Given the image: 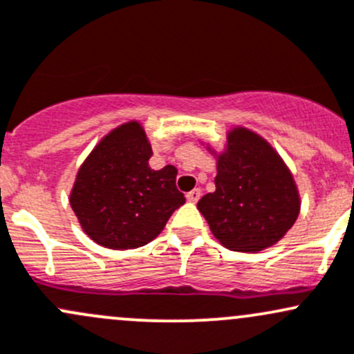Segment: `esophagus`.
<instances>
[{
	"mask_svg": "<svg viewBox=\"0 0 354 354\" xmlns=\"http://www.w3.org/2000/svg\"><path fill=\"white\" fill-rule=\"evenodd\" d=\"M200 195H202V192H200L198 188L192 189V192L187 193V200L189 203H196L200 200Z\"/></svg>",
	"mask_w": 354,
	"mask_h": 354,
	"instance_id": "esophagus-1",
	"label": "esophagus"
}]
</instances>
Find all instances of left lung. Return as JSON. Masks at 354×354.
Wrapping results in <instances>:
<instances>
[{
	"mask_svg": "<svg viewBox=\"0 0 354 354\" xmlns=\"http://www.w3.org/2000/svg\"><path fill=\"white\" fill-rule=\"evenodd\" d=\"M217 159L215 192L196 208L215 239L227 249L256 252L277 244L295 224L300 195L292 171L259 133L245 127L227 132Z\"/></svg>",
	"mask_w": 354,
	"mask_h": 354,
	"instance_id": "left-lung-1",
	"label": "left lung"
}]
</instances>
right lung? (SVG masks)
Listing matches in <instances>:
<instances>
[{
    "mask_svg": "<svg viewBox=\"0 0 354 354\" xmlns=\"http://www.w3.org/2000/svg\"><path fill=\"white\" fill-rule=\"evenodd\" d=\"M151 156L146 130L130 120L110 130L77 169L69 203L96 244L115 251L146 245L185 203L176 167L152 169Z\"/></svg>",
    "mask_w": 354,
    "mask_h": 354,
    "instance_id": "1",
    "label": "right lung"
}]
</instances>
